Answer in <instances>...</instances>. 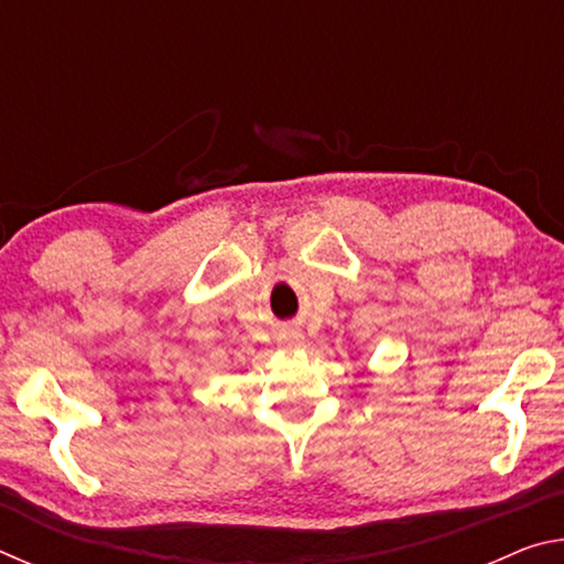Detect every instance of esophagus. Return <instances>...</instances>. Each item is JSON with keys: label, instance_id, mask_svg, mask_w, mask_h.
<instances>
[{"label": "esophagus", "instance_id": "34e87169", "mask_svg": "<svg viewBox=\"0 0 564 564\" xmlns=\"http://www.w3.org/2000/svg\"><path fill=\"white\" fill-rule=\"evenodd\" d=\"M301 340H303V336H301V333H295V330H285V333H281V336H279L281 346H289V348L301 346Z\"/></svg>", "mask_w": 564, "mask_h": 564}]
</instances>
